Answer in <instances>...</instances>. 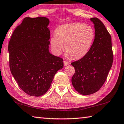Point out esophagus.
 <instances>
[{
    "label": "esophagus",
    "mask_w": 124,
    "mask_h": 124,
    "mask_svg": "<svg viewBox=\"0 0 124 124\" xmlns=\"http://www.w3.org/2000/svg\"><path fill=\"white\" fill-rule=\"evenodd\" d=\"M63 63H64V66H67L68 64H69V62L67 61H64Z\"/></svg>",
    "instance_id": "esophagus-1"
}]
</instances>
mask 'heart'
<instances>
[{"label": "heart", "instance_id": "b5f03b06", "mask_svg": "<svg viewBox=\"0 0 124 124\" xmlns=\"http://www.w3.org/2000/svg\"><path fill=\"white\" fill-rule=\"evenodd\" d=\"M94 38V31L92 26L75 23L58 27L50 42L56 52H61L64 44L67 54L73 58H79L89 51Z\"/></svg>", "mask_w": 124, "mask_h": 124}]
</instances>
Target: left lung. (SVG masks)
Here are the masks:
<instances>
[{
  "label": "left lung",
  "mask_w": 124,
  "mask_h": 124,
  "mask_svg": "<svg viewBox=\"0 0 124 124\" xmlns=\"http://www.w3.org/2000/svg\"><path fill=\"white\" fill-rule=\"evenodd\" d=\"M90 20L95 27L94 42L83 57L71 63L75 69L72 85L78 93L84 95L95 93L101 89L113 62L111 35L99 19Z\"/></svg>",
  "instance_id": "1"
}]
</instances>
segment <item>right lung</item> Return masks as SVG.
I'll use <instances>...</instances> for the list:
<instances>
[{
  "mask_svg": "<svg viewBox=\"0 0 124 124\" xmlns=\"http://www.w3.org/2000/svg\"><path fill=\"white\" fill-rule=\"evenodd\" d=\"M45 17H26L14 31L8 45L9 67L19 87L30 96L47 92L63 59L48 51L50 31Z\"/></svg>",
  "mask_w": 124,
  "mask_h": 124,
  "instance_id": "add662e5",
  "label": "right lung"
}]
</instances>
